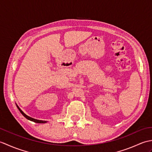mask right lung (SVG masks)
Here are the masks:
<instances>
[{
  "instance_id": "right-lung-1",
  "label": "right lung",
  "mask_w": 152,
  "mask_h": 152,
  "mask_svg": "<svg viewBox=\"0 0 152 152\" xmlns=\"http://www.w3.org/2000/svg\"><path fill=\"white\" fill-rule=\"evenodd\" d=\"M17 107H18V110L19 111H20V112L21 113V114L24 116L25 118H26L27 119H28V120H31V121H34V122H36V123H39V124H45V123H46L47 121H42V120H38V119H34V118H31V117H29V116H28V115H27L26 114H25V113L23 112L19 108V106L17 105Z\"/></svg>"
}]
</instances>
